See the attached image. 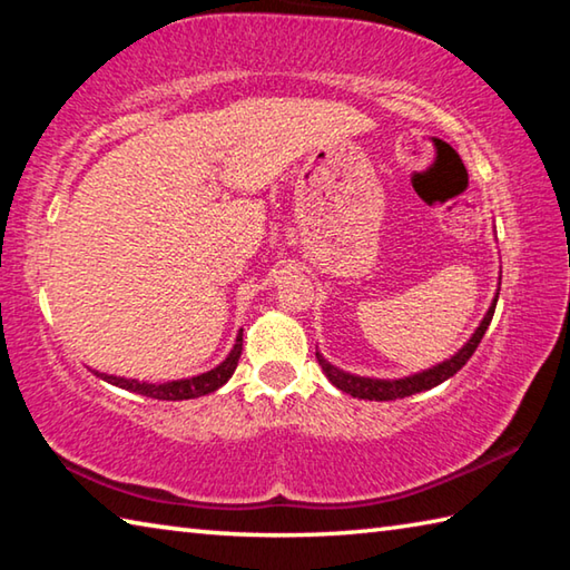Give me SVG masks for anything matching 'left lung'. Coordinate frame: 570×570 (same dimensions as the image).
<instances>
[{"mask_svg": "<svg viewBox=\"0 0 570 570\" xmlns=\"http://www.w3.org/2000/svg\"><path fill=\"white\" fill-rule=\"evenodd\" d=\"M495 304H498V296L493 298V306L488 308L485 320L480 322L475 334L470 336V342H468L465 346H462V350H460L455 356H450L448 362L432 366V370H424V372H420V374H412V377H404V380H370V377H354V374H346V372H342V370H336V366L326 362L320 352H316V360H320L324 374H326V377H330V382L334 384V387L346 392V394H352V397L374 400V402H387V400L410 397V394H417V392L438 387V384L450 380L452 374H458V372L462 370V366L468 364L470 356L475 354L480 340H482V336H485L490 322H493Z\"/></svg>", "mask_w": 570, "mask_h": 570, "instance_id": "8db88e82", "label": "left lung"}]
</instances>
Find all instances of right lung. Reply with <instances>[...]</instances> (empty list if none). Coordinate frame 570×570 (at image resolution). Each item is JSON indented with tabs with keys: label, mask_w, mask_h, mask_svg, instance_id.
<instances>
[{
	"label": "right lung",
	"mask_w": 570,
	"mask_h": 570,
	"mask_svg": "<svg viewBox=\"0 0 570 570\" xmlns=\"http://www.w3.org/2000/svg\"><path fill=\"white\" fill-rule=\"evenodd\" d=\"M240 350H244V334L236 336V344L230 354L220 362L216 370H210L206 374H198V377L190 380H178V382H163V384H148V382H138V380H125V377H112V374H100L95 372L98 377H102L105 382L115 384V387L130 390L135 394H142V397H153V400H193V397H204V394L216 392L218 387L230 380L234 374Z\"/></svg>",
	"instance_id": "1"
}]
</instances>
